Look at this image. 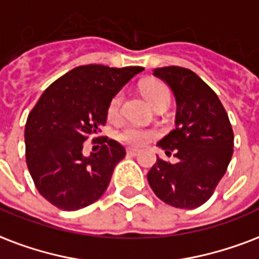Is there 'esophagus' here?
Listing matches in <instances>:
<instances>
[{"label":"esophagus","mask_w":259,"mask_h":259,"mask_svg":"<svg viewBox=\"0 0 259 259\" xmlns=\"http://www.w3.org/2000/svg\"><path fill=\"white\" fill-rule=\"evenodd\" d=\"M137 153H138V149H134V148H129V149H127V155L136 156Z\"/></svg>","instance_id":"1"}]
</instances>
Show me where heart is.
Wrapping results in <instances>:
<instances>
[{
	"label": "heart",
	"instance_id": "obj_1",
	"mask_svg": "<svg viewBox=\"0 0 259 259\" xmlns=\"http://www.w3.org/2000/svg\"><path fill=\"white\" fill-rule=\"evenodd\" d=\"M143 94L145 95V98L148 99V102H149L155 108L161 107V106L168 107L169 102H171L169 90L167 88V85L163 84L161 81L152 80V81L145 82L143 85ZM121 103L122 94L121 92H118V94L112 96V99L110 100V103H108V118L114 119V118H116V116L119 115ZM152 136H153V132H152V130L130 125L123 127L122 130H119L118 134H116V138H118L121 143L126 144V145L140 147V145H144V144L147 143Z\"/></svg>",
	"mask_w": 259,
	"mask_h": 259
}]
</instances>
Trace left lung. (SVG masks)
I'll use <instances>...</instances> for the list:
<instances>
[{"label": "left lung", "instance_id": "obj_1", "mask_svg": "<svg viewBox=\"0 0 259 259\" xmlns=\"http://www.w3.org/2000/svg\"><path fill=\"white\" fill-rule=\"evenodd\" d=\"M177 99V127L159 141L171 164L159 159L148 172L152 190L165 204L194 209L212 197L234 153L230 118L214 91L193 70L165 66L153 70Z\"/></svg>", "mask_w": 259, "mask_h": 259}]
</instances>
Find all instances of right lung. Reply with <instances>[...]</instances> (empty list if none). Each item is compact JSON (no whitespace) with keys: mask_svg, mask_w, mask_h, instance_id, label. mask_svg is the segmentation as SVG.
Here are the masks:
<instances>
[{"mask_svg":"<svg viewBox=\"0 0 259 259\" xmlns=\"http://www.w3.org/2000/svg\"><path fill=\"white\" fill-rule=\"evenodd\" d=\"M143 70L82 65L55 80L33 106L24 130L25 161L50 204L78 210L103 195L125 148L104 137L100 149L85 157L82 144L106 125L112 96Z\"/></svg>","mask_w":259,"mask_h":259,"instance_id":"right-lung-1","label":"right lung"}]
</instances>
